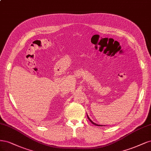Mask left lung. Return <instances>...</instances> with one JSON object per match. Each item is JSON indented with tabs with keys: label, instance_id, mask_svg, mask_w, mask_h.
<instances>
[{
	"label": "left lung",
	"instance_id": "1",
	"mask_svg": "<svg viewBox=\"0 0 151 151\" xmlns=\"http://www.w3.org/2000/svg\"><path fill=\"white\" fill-rule=\"evenodd\" d=\"M87 116H88V119L90 120V122H91L92 124H94V125H97V126H102V125H98V124H96L95 123H94V122H93V121H91V120H90V119L89 118V116H88V115H87Z\"/></svg>",
	"mask_w": 151,
	"mask_h": 151
}]
</instances>
